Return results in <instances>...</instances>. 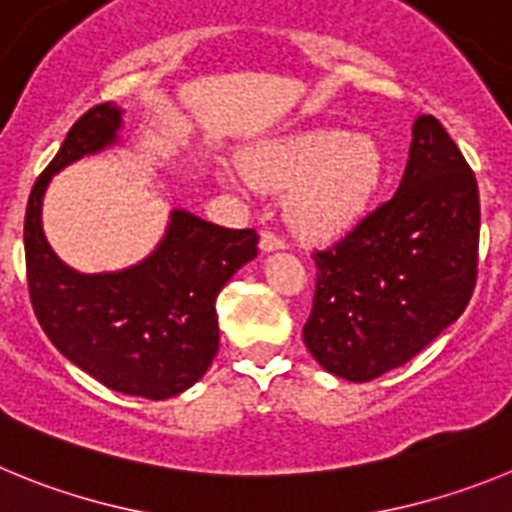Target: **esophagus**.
Listing matches in <instances>:
<instances>
[{
  "label": "esophagus",
  "mask_w": 512,
  "mask_h": 512,
  "mask_svg": "<svg viewBox=\"0 0 512 512\" xmlns=\"http://www.w3.org/2000/svg\"><path fill=\"white\" fill-rule=\"evenodd\" d=\"M259 246L261 251L269 253V251H279V248H284V241H282V235H277L274 230H264V233H261Z\"/></svg>",
  "instance_id": "obj_1"
}]
</instances>
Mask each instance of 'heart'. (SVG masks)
Masks as SVG:
<instances>
[{
  "instance_id": "1",
  "label": "heart",
  "mask_w": 512,
  "mask_h": 512,
  "mask_svg": "<svg viewBox=\"0 0 512 512\" xmlns=\"http://www.w3.org/2000/svg\"><path fill=\"white\" fill-rule=\"evenodd\" d=\"M384 158L366 135L315 128L284 135L243 158L253 187L289 189V217L310 235H338L364 215L382 182Z\"/></svg>"
}]
</instances>
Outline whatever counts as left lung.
I'll return each instance as SVG.
<instances>
[{"instance_id":"1","label":"left lung","mask_w":512,"mask_h":512,"mask_svg":"<svg viewBox=\"0 0 512 512\" xmlns=\"http://www.w3.org/2000/svg\"><path fill=\"white\" fill-rule=\"evenodd\" d=\"M477 248L474 171L441 122L420 115L397 192L315 251L307 351L348 382L408 364L469 305Z\"/></svg>"}]
</instances>
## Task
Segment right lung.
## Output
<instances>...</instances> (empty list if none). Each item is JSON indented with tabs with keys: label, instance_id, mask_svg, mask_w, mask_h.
I'll use <instances>...</instances> for the list:
<instances>
[{
	"label": "right lung",
	"instance_id": "obj_1",
	"mask_svg": "<svg viewBox=\"0 0 512 512\" xmlns=\"http://www.w3.org/2000/svg\"><path fill=\"white\" fill-rule=\"evenodd\" d=\"M120 128V107L97 104L38 176L25 212L27 287L40 328L71 364L122 395L166 400L210 369L220 346L215 300L256 259L259 235L171 210L161 243L135 266L81 274L63 264L43 233L45 189L69 164L120 143Z\"/></svg>",
	"mask_w": 512,
	"mask_h": 512
}]
</instances>
